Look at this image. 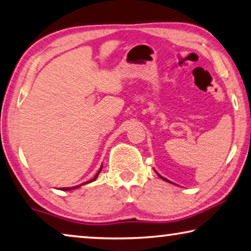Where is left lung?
<instances>
[{
  "label": "left lung",
  "mask_w": 251,
  "mask_h": 251,
  "mask_svg": "<svg viewBox=\"0 0 251 251\" xmlns=\"http://www.w3.org/2000/svg\"><path fill=\"white\" fill-rule=\"evenodd\" d=\"M158 176H160L161 178H163V180H164V181H168V182H170L169 180H166V178H164V177H163V176H160V174H158Z\"/></svg>",
  "instance_id": "left-lung-1"
}]
</instances>
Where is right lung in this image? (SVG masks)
I'll use <instances>...</instances> for the list:
<instances>
[{
	"mask_svg": "<svg viewBox=\"0 0 251 251\" xmlns=\"http://www.w3.org/2000/svg\"><path fill=\"white\" fill-rule=\"evenodd\" d=\"M101 169H102V168H100V169H99V171H98V172H97V174H96V176H95V177L93 178V180H90L89 182H93V181H95V180H96V178H97V176H98V174H99V173H100V171H101ZM89 182H85V183H83V184H87V183H89ZM79 186H81V184H80V185H77V186H73V188H62L61 190H63V191H69V190H73V189H77V188H79Z\"/></svg>",
	"mask_w": 251,
	"mask_h": 251,
	"instance_id": "right-lung-1",
	"label": "right lung"
}]
</instances>
